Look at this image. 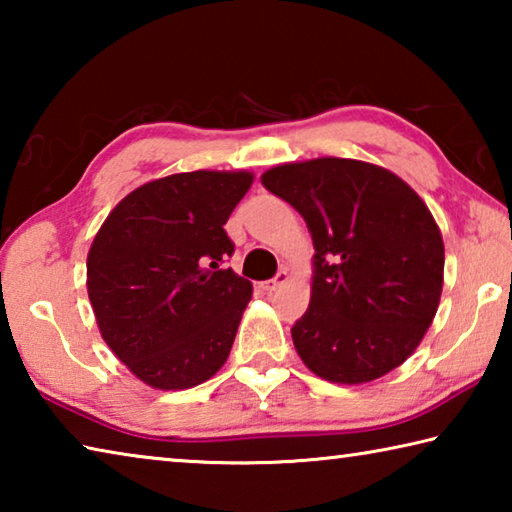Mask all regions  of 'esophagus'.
I'll use <instances>...</instances> for the list:
<instances>
[{
	"instance_id": "esophagus-1",
	"label": "esophagus",
	"mask_w": 512,
	"mask_h": 512,
	"mask_svg": "<svg viewBox=\"0 0 512 512\" xmlns=\"http://www.w3.org/2000/svg\"><path fill=\"white\" fill-rule=\"evenodd\" d=\"M291 280V275H289V271H280L277 273L273 280H268V282H264L262 287H264V291H268V293H273V291H277L280 287H284V284H287Z\"/></svg>"
}]
</instances>
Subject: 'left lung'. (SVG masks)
Wrapping results in <instances>:
<instances>
[{"label": "left lung", "instance_id": "left-lung-1", "mask_svg": "<svg viewBox=\"0 0 512 512\" xmlns=\"http://www.w3.org/2000/svg\"><path fill=\"white\" fill-rule=\"evenodd\" d=\"M262 185L314 239L311 300L293 345L332 384H368L411 357L443 293L445 246L422 198L393 171L348 158L287 162Z\"/></svg>", "mask_w": 512, "mask_h": 512}]
</instances>
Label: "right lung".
I'll use <instances>...</instances> for the list:
<instances>
[{
  "label": "right lung",
  "instance_id": "add662e5",
  "mask_svg": "<svg viewBox=\"0 0 512 512\" xmlns=\"http://www.w3.org/2000/svg\"><path fill=\"white\" fill-rule=\"evenodd\" d=\"M250 171H187L121 198L88 253V296L115 357L158 391L203 384L228 361L253 284L223 225Z\"/></svg>",
  "mask_w": 512,
  "mask_h": 512
}]
</instances>
